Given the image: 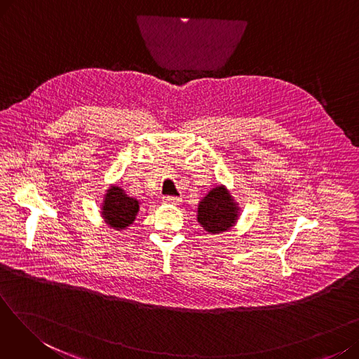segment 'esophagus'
Segmentation results:
<instances>
[{"label":"esophagus","instance_id":"esophagus-1","mask_svg":"<svg viewBox=\"0 0 359 359\" xmlns=\"http://www.w3.org/2000/svg\"><path fill=\"white\" fill-rule=\"evenodd\" d=\"M165 203H172V205H177L182 199L179 196H164L163 199Z\"/></svg>","mask_w":359,"mask_h":359}]
</instances>
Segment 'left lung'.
<instances>
[{
  "label": "left lung",
  "instance_id": "obj_1",
  "mask_svg": "<svg viewBox=\"0 0 359 359\" xmlns=\"http://www.w3.org/2000/svg\"><path fill=\"white\" fill-rule=\"evenodd\" d=\"M237 205L224 186H217L199 202L198 221L208 233L227 231L237 221Z\"/></svg>",
  "mask_w": 359,
  "mask_h": 359
}]
</instances>
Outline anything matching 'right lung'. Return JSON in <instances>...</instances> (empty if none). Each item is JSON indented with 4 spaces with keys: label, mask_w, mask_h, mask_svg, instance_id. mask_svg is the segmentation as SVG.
<instances>
[{
    "label": "right lung",
    "mask_w": 359,
    "mask_h": 359,
    "mask_svg": "<svg viewBox=\"0 0 359 359\" xmlns=\"http://www.w3.org/2000/svg\"><path fill=\"white\" fill-rule=\"evenodd\" d=\"M140 211V202L128 196L121 187L111 186L107 189L103 201L102 215L109 227L115 230H123L134 222Z\"/></svg>",
    "instance_id": "1"
}]
</instances>
